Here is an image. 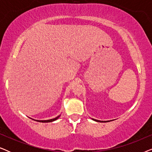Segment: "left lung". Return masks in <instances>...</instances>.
I'll use <instances>...</instances> for the list:
<instances>
[{"instance_id":"1","label":"left lung","mask_w":152,"mask_h":152,"mask_svg":"<svg viewBox=\"0 0 152 152\" xmlns=\"http://www.w3.org/2000/svg\"><path fill=\"white\" fill-rule=\"evenodd\" d=\"M93 120H95V121H97V122H102V121H100V120H94V119H93ZM105 122V121H104ZM106 122H107V121H106Z\"/></svg>"}]
</instances>
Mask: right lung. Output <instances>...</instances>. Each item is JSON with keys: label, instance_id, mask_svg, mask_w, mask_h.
Wrapping results in <instances>:
<instances>
[{"label": "right lung", "instance_id": "right-lung-1", "mask_svg": "<svg viewBox=\"0 0 152 152\" xmlns=\"http://www.w3.org/2000/svg\"><path fill=\"white\" fill-rule=\"evenodd\" d=\"M59 117H60V115L57 116V118H53V119L47 120H36V121H37V122H53V121H55V120H57L58 118H59Z\"/></svg>", "mask_w": 152, "mask_h": 152}]
</instances>
